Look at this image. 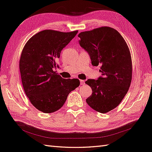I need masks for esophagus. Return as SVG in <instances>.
<instances>
[{"label":"esophagus","instance_id":"esophagus-1","mask_svg":"<svg viewBox=\"0 0 152 152\" xmlns=\"http://www.w3.org/2000/svg\"><path fill=\"white\" fill-rule=\"evenodd\" d=\"M80 83L81 85H83L84 84V80H80Z\"/></svg>","mask_w":152,"mask_h":152}]
</instances>
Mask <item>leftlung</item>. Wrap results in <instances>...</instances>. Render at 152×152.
Segmentation results:
<instances>
[{"label":"left lung","mask_w":152,"mask_h":152,"mask_svg":"<svg viewBox=\"0 0 152 152\" xmlns=\"http://www.w3.org/2000/svg\"><path fill=\"white\" fill-rule=\"evenodd\" d=\"M78 37L80 46L90 55L91 64L101 66V76L85 83L93 92L86 102L97 112L107 113L120 104L130 86V51L120 33L110 27L81 32Z\"/></svg>","instance_id":"obj_1"}]
</instances>
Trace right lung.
<instances>
[{
	"label": "right lung",
	"mask_w": 152,
	"mask_h": 152,
	"mask_svg": "<svg viewBox=\"0 0 152 152\" xmlns=\"http://www.w3.org/2000/svg\"><path fill=\"white\" fill-rule=\"evenodd\" d=\"M78 31L46 29L28 40L22 51L19 68L26 95L40 112L52 113L64 105L69 94L78 87L77 79H65L53 71L62 50Z\"/></svg>",
	"instance_id": "right-lung-1"
}]
</instances>
